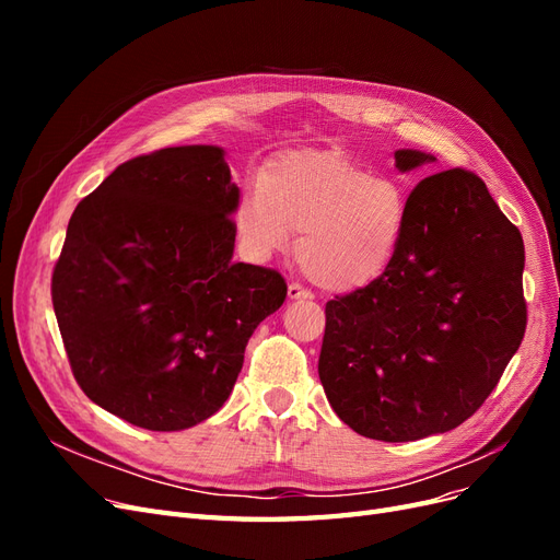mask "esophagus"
<instances>
[{"label": "esophagus", "instance_id": "34e87169", "mask_svg": "<svg viewBox=\"0 0 560 560\" xmlns=\"http://www.w3.org/2000/svg\"><path fill=\"white\" fill-rule=\"evenodd\" d=\"M287 294H290V299H313V292L306 290V287L299 282H290V287H287Z\"/></svg>", "mask_w": 560, "mask_h": 560}]
</instances>
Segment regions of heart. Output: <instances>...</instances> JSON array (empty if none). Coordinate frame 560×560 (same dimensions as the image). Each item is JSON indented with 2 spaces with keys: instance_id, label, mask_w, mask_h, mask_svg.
Masks as SVG:
<instances>
[{
  "instance_id": "obj_1",
  "label": "heart",
  "mask_w": 560,
  "mask_h": 560,
  "mask_svg": "<svg viewBox=\"0 0 560 560\" xmlns=\"http://www.w3.org/2000/svg\"><path fill=\"white\" fill-rule=\"evenodd\" d=\"M235 233L254 259L287 252L317 287L354 292L395 261L409 224V194L338 151H287L243 186Z\"/></svg>"
}]
</instances>
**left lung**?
Segmentation results:
<instances>
[{
	"label": "left lung",
	"mask_w": 560,
	"mask_h": 560,
	"mask_svg": "<svg viewBox=\"0 0 560 560\" xmlns=\"http://www.w3.org/2000/svg\"><path fill=\"white\" fill-rule=\"evenodd\" d=\"M430 161L395 151L401 173ZM523 264L481 177L453 167L418 182L395 261L327 301L317 374L336 416L378 442H416L477 413L523 341Z\"/></svg>",
	"instance_id": "8db88e82"
}]
</instances>
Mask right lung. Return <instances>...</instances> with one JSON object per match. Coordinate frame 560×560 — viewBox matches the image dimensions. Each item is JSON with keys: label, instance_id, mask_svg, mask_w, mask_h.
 <instances>
[{"label": "right lung", "instance_id": "add662e5", "mask_svg": "<svg viewBox=\"0 0 560 560\" xmlns=\"http://www.w3.org/2000/svg\"><path fill=\"white\" fill-rule=\"evenodd\" d=\"M241 191L224 149L167 147L83 198L50 278L67 360L105 411L154 432L222 409L287 282L233 261Z\"/></svg>", "mask_w": 560, "mask_h": 560}]
</instances>
